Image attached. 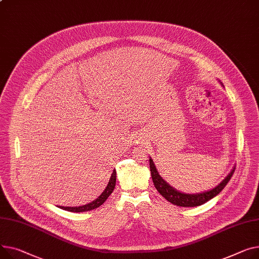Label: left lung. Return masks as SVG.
Segmentation results:
<instances>
[{"label":"left lung","instance_id":"1","mask_svg":"<svg viewBox=\"0 0 259 259\" xmlns=\"http://www.w3.org/2000/svg\"><path fill=\"white\" fill-rule=\"evenodd\" d=\"M149 160H150V170H151L152 180H153L154 186L156 187L158 193L171 204L182 206V207H195V206L202 205L207 201H209L210 199H212L213 197H215L217 195H219L231 179L235 169V167H233L225 179H224L218 186L210 189L208 192H203L199 194H184L176 191L175 188H173L169 184H167L158 174V170L156 166H155L152 158H150Z\"/></svg>","mask_w":259,"mask_h":259}]
</instances>
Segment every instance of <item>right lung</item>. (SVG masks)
<instances>
[{
  "mask_svg": "<svg viewBox=\"0 0 259 259\" xmlns=\"http://www.w3.org/2000/svg\"><path fill=\"white\" fill-rule=\"evenodd\" d=\"M115 181H116V171H115V169H113L107 187L96 200H94L93 202L86 204V205L78 206V207H67V206L66 207H64V206H60V208L64 209V210L72 211V212H83V211H90V210L96 209L99 207V206H101L103 203H104L107 200V198L111 195V193L113 192V189L115 187Z\"/></svg>",
  "mask_w": 259,
  "mask_h": 259,
  "instance_id": "add662e5",
  "label": "right lung"
}]
</instances>
